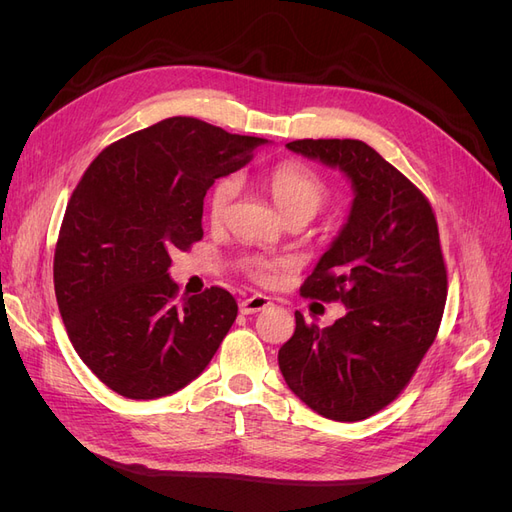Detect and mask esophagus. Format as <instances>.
<instances>
[{
  "instance_id": "obj_1",
  "label": "esophagus",
  "mask_w": 512,
  "mask_h": 512,
  "mask_svg": "<svg viewBox=\"0 0 512 512\" xmlns=\"http://www.w3.org/2000/svg\"><path fill=\"white\" fill-rule=\"evenodd\" d=\"M271 305V299L265 297V294H252V297H247L239 303L241 314H256L262 312V309H267Z\"/></svg>"
}]
</instances>
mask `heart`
Returning a JSON list of instances; mask_svg holds the SVG:
<instances>
[{
	"mask_svg": "<svg viewBox=\"0 0 512 512\" xmlns=\"http://www.w3.org/2000/svg\"><path fill=\"white\" fill-rule=\"evenodd\" d=\"M239 177L228 175L213 185L207 200L209 220L220 224L239 194ZM267 188L275 200L277 209L282 211L286 220H305L309 222L314 215L329 203V188L314 170L299 162H280L267 173ZM245 271L258 282H269L273 273L280 269V260L269 258H245Z\"/></svg>",
	"mask_w": 512,
	"mask_h": 512,
	"instance_id": "1",
	"label": "heart"
}]
</instances>
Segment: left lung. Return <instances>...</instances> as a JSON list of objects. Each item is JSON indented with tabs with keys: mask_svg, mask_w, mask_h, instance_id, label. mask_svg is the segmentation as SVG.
<instances>
[{
	"mask_svg": "<svg viewBox=\"0 0 512 512\" xmlns=\"http://www.w3.org/2000/svg\"><path fill=\"white\" fill-rule=\"evenodd\" d=\"M286 147L342 170L354 200L301 286L303 297L342 301L348 312L324 329L294 312L297 329L277 361L314 412L363 421L406 389L438 335L448 286L438 222L425 194L363 141L303 138Z\"/></svg>",
	"mask_w": 512,
	"mask_h": 512,
	"instance_id": "1",
	"label": "left lung"
}]
</instances>
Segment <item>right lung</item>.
Masks as SVG:
<instances>
[{
	"instance_id": "right-lung-1",
	"label": "right lung",
	"mask_w": 512,
	"mask_h": 512,
	"mask_svg": "<svg viewBox=\"0 0 512 512\" xmlns=\"http://www.w3.org/2000/svg\"><path fill=\"white\" fill-rule=\"evenodd\" d=\"M265 143L170 117L108 145L85 170L59 228L53 282L74 350L108 389L166 397L218 352L237 301L220 286L177 301L170 252L203 239L207 190Z\"/></svg>"
}]
</instances>
